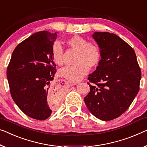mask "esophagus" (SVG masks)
I'll return each mask as SVG.
<instances>
[{
  "instance_id": "obj_1",
  "label": "esophagus",
  "mask_w": 147,
  "mask_h": 147,
  "mask_svg": "<svg viewBox=\"0 0 147 147\" xmlns=\"http://www.w3.org/2000/svg\"><path fill=\"white\" fill-rule=\"evenodd\" d=\"M76 83H74V84H73V83H71V85H76Z\"/></svg>"
}]
</instances>
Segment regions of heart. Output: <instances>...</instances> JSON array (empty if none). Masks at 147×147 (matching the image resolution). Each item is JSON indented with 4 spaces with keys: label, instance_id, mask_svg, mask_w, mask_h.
Masks as SVG:
<instances>
[{
    "label": "heart",
    "instance_id": "obj_1",
    "mask_svg": "<svg viewBox=\"0 0 147 147\" xmlns=\"http://www.w3.org/2000/svg\"><path fill=\"white\" fill-rule=\"evenodd\" d=\"M68 47L76 51L74 58L76 65L67 66L59 71V74L71 82H78L82 79L89 71L99 65L101 60V51L95 43L87 40L80 36H73L67 39ZM53 59L59 66L64 63V49L59 43L56 41L51 48Z\"/></svg>",
    "mask_w": 147,
    "mask_h": 147
}]
</instances>
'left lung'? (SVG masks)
<instances>
[{
  "label": "left lung",
  "mask_w": 147,
  "mask_h": 147,
  "mask_svg": "<svg viewBox=\"0 0 147 147\" xmlns=\"http://www.w3.org/2000/svg\"><path fill=\"white\" fill-rule=\"evenodd\" d=\"M92 36L102 59L88 77L90 90L84 100L95 117L109 121L129 108L139 92L141 71L134 49L117 35L95 32Z\"/></svg>",
  "instance_id": "obj_1"
}]
</instances>
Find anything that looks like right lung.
Masks as SVG:
<instances>
[{
    "label": "right lung",
    "mask_w": 147,
    "mask_h": 147,
    "mask_svg": "<svg viewBox=\"0 0 147 147\" xmlns=\"http://www.w3.org/2000/svg\"><path fill=\"white\" fill-rule=\"evenodd\" d=\"M56 38V33H35L16 46L7 67L13 100L35 119H47L61 102V96L50 88L57 70L51 55Z\"/></svg>",
    "instance_id": "1"
}]
</instances>
